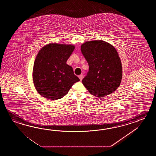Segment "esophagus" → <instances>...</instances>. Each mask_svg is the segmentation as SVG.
<instances>
[{"label":"esophagus","instance_id":"34e87169","mask_svg":"<svg viewBox=\"0 0 156 156\" xmlns=\"http://www.w3.org/2000/svg\"><path fill=\"white\" fill-rule=\"evenodd\" d=\"M79 77L80 80V81H81L82 80H83V75H79Z\"/></svg>","mask_w":156,"mask_h":156}]
</instances>
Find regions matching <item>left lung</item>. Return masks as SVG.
Segmentation results:
<instances>
[{
	"label": "left lung",
	"instance_id": "obj_1",
	"mask_svg": "<svg viewBox=\"0 0 156 156\" xmlns=\"http://www.w3.org/2000/svg\"><path fill=\"white\" fill-rule=\"evenodd\" d=\"M81 51L89 70L82 83L93 95L102 98L115 91L122 79V66L114 47L101 40L83 43Z\"/></svg>",
	"mask_w": 156,
	"mask_h": 156
}]
</instances>
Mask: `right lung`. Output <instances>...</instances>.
<instances>
[{
  "instance_id": "right-lung-1",
  "label": "right lung",
  "mask_w": 156,
  "mask_h": 156,
  "mask_svg": "<svg viewBox=\"0 0 156 156\" xmlns=\"http://www.w3.org/2000/svg\"><path fill=\"white\" fill-rule=\"evenodd\" d=\"M75 49L73 44L49 43L37 55L33 66V81L41 96L57 100L65 96L80 79L66 63Z\"/></svg>"
}]
</instances>
